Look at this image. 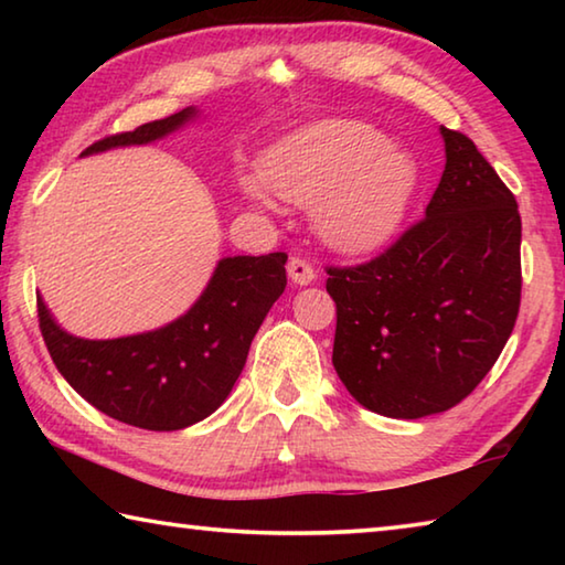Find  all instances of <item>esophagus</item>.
<instances>
[{
    "label": "esophagus",
    "mask_w": 565,
    "mask_h": 565,
    "mask_svg": "<svg viewBox=\"0 0 565 565\" xmlns=\"http://www.w3.org/2000/svg\"><path fill=\"white\" fill-rule=\"evenodd\" d=\"M286 271H289V279L299 286H309L317 279V269L306 259H301V256H291L289 264H286Z\"/></svg>",
    "instance_id": "esophagus-1"
}]
</instances>
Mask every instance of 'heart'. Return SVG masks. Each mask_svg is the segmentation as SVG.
<instances>
[{
	"label": "heart",
	"instance_id": "obj_1",
	"mask_svg": "<svg viewBox=\"0 0 565 565\" xmlns=\"http://www.w3.org/2000/svg\"><path fill=\"white\" fill-rule=\"evenodd\" d=\"M254 202L266 194L311 206L321 238L347 254L371 252L396 234L416 189V164L386 134L363 121H327L269 149Z\"/></svg>",
	"mask_w": 565,
	"mask_h": 565
}]
</instances>
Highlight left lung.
I'll list each match as a JSON object with an SVG mask.
<instances>
[{"mask_svg":"<svg viewBox=\"0 0 565 565\" xmlns=\"http://www.w3.org/2000/svg\"><path fill=\"white\" fill-rule=\"evenodd\" d=\"M446 169L426 206L376 259L327 266L333 369L374 414L454 408L489 374L521 306V214L461 131L441 127Z\"/></svg>","mask_w":565,"mask_h":565,"instance_id":"8db88e82","label":"left lung"}]
</instances>
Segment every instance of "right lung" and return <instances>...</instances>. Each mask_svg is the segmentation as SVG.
<instances>
[{"label":"right lung","instance_id":"add662e5","mask_svg":"<svg viewBox=\"0 0 565 565\" xmlns=\"http://www.w3.org/2000/svg\"><path fill=\"white\" fill-rule=\"evenodd\" d=\"M196 109L141 124L94 141L82 157L149 145L184 127ZM289 256H226L196 303L157 331L107 341L66 333L36 299L40 329L54 366L102 414L147 431H179L224 404L242 374L248 347L286 289Z\"/></svg>","mask_w":565,"mask_h":565}]
</instances>
